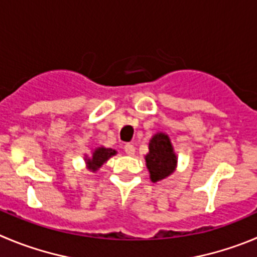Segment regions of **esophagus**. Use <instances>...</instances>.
<instances>
[{
  "label": "esophagus",
  "mask_w": 257,
  "mask_h": 257,
  "mask_svg": "<svg viewBox=\"0 0 257 257\" xmlns=\"http://www.w3.org/2000/svg\"><path fill=\"white\" fill-rule=\"evenodd\" d=\"M124 151H125L126 155L133 156L134 153H136V147H134L133 145H131V143H126V145L124 146Z\"/></svg>",
  "instance_id": "esophagus-1"
}]
</instances>
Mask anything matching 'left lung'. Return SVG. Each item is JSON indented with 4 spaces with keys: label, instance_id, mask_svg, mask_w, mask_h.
<instances>
[{
    "label": "left lung",
    "instance_id": "obj_1",
    "mask_svg": "<svg viewBox=\"0 0 257 257\" xmlns=\"http://www.w3.org/2000/svg\"><path fill=\"white\" fill-rule=\"evenodd\" d=\"M150 152L146 155V165L150 171L151 181L157 183L166 179L176 169L177 156L174 152L169 136L156 133L150 141Z\"/></svg>",
    "mask_w": 257,
    "mask_h": 257
}]
</instances>
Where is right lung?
Listing matches in <instances>:
<instances>
[{"instance_id": "right-lung-1", "label": "right lung", "mask_w": 257, "mask_h": 257, "mask_svg": "<svg viewBox=\"0 0 257 257\" xmlns=\"http://www.w3.org/2000/svg\"><path fill=\"white\" fill-rule=\"evenodd\" d=\"M116 155V151L111 150V148H105V147H99L96 148L92 152L91 157H86V164H87L88 170H91L92 172L97 171L105 162L109 160L111 156Z\"/></svg>"}]
</instances>
